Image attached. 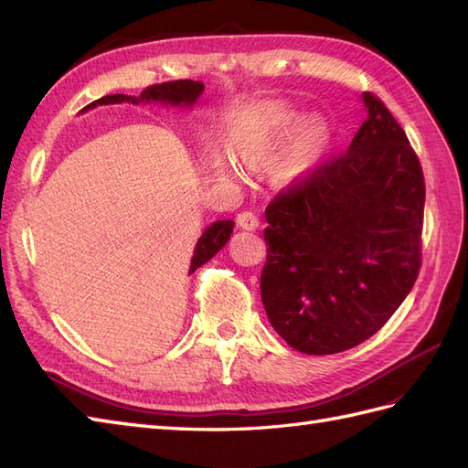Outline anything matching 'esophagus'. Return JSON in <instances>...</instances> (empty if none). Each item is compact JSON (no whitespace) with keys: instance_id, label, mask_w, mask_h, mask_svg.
Listing matches in <instances>:
<instances>
[{"instance_id":"esophagus-1","label":"esophagus","mask_w":468,"mask_h":468,"mask_svg":"<svg viewBox=\"0 0 468 468\" xmlns=\"http://www.w3.org/2000/svg\"><path fill=\"white\" fill-rule=\"evenodd\" d=\"M237 223L239 227H243V229H257L261 221L255 211H241L237 216Z\"/></svg>"}]
</instances>
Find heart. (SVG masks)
<instances>
[{
    "instance_id": "b5f03b06",
    "label": "heart",
    "mask_w": 468,
    "mask_h": 468,
    "mask_svg": "<svg viewBox=\"0 0 468 468\" xmlns=\"http://www.w3.org/2000/svg\"><path fill=\"white\" fill-rule=\"evenodd\" d=\"M303 127V115L286 103H269L261 112V125L252 135L239 144V153L249 163H255L261 156L282 146ZM325 141V127L314 123L305 129L290 156L292 175L305 170L317 156Z\"/></svg>"
}]
</instances>
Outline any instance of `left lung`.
Wrapping results in <instances>:
<instances>
[{
    "mask_svg": "<svg viewBox=\"0 0 468 468\" xmlns=\"http://www.w3.org/2000/svg\"><path fill=\"white\" fill-rule=\"evenodd\" d=\"M351 146L296 176L264 209L261 298L292 349L333 355L367 341L421 269L425 180L404 129L367 91Z\"/></svg>",
    "mask_w": 468,
    "mask_h": 468,
    "instance_id": "left-lung-1",
    "label": "left lung"
}]
</instances>
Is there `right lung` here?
I'll use <instances>...</instances> for the list:
<instances>
[{
    "mask_svg": "<svg viewBox=\"0 0 468 468\" xmlns=\"http://www.w3.org/2000/svg\"><path fill=\"white\" fill-rule=\"evenodd\" d=\"M204 84L202 82H194V80H172V82H163V84H153L149 88H144L139 98L135 96H125V93H113V96H103L96 101H91L88 108H96V105H105V103H141V101H163V103H172V105H192L199 93H202ZM233 233V221L225 219V221H216L209 225L206 233L199 237V241L196 245L192 264H190V272H194L199 266L206 264L223 245L229 241V237Z\"/></svg>",
    "mask_w": 468,
    "mask_h": 468,
    "instance_id": "obj_1",
    "label": "right lung"
}]
</instances>
